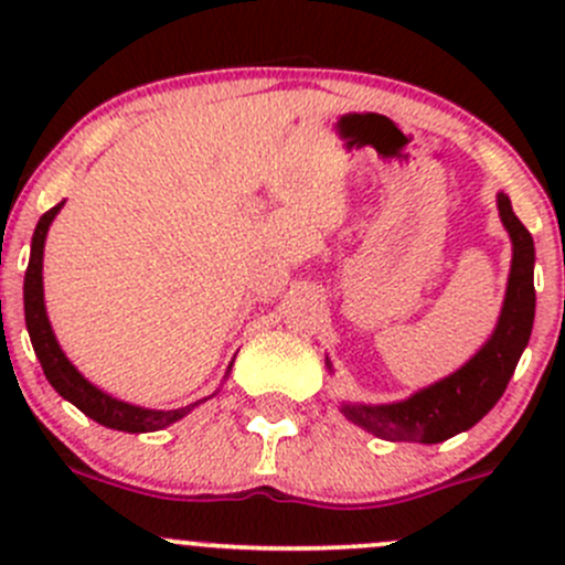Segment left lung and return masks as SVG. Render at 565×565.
I'll return each instance as SVG.
<instances>
[{"label":"left lung","mask_w":565,"mask_h":565,"mask_svg":"<svg viewBox=\"0 0 565 565\" xmlns=\"http://www.w3.org/2000/svg\"><path fill=\"white\" fill-rule=\"evenodd\" d=\"M500 221L509 230L514 259L498 328L487 344L451 377L393 404H341V413L361 429L391 443H443L476 426L498 404L530 341L535 317L533 237L511 210V199L498 193ZM330 369V363H328Z\"/></svg>","instance_id":"obj_1"}]
</instances>
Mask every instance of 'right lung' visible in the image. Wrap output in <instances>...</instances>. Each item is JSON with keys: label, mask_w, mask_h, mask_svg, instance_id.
I'll return each instance as SVG.
<instances>
[{"label": "right lung", "mask_w": 565, "mask_h": 565, "mask_svg": "<svg viewBox=\"0 0 565 565\" xmlns=\"http://www.w3.org/2000/svg\"><path fill=\"white\" fill-rule=\"evenodd\" d=\"M62 204L65 202L51 207L49 213H43V218L38 221L35 235H32L30 267H26V276H24L26 330H30L32 347H35V355L40 366H43L45 380H49L51 388L60 393L62 398L76 404L84 415L98 420L100 426H108V429L130 431V435L163 429V426L174 424V420H180L182 415L191 413L199 402L188 404V407H180V409H145V407H136V404L119 402V398L108 396V393L95 388L89 380H84L82 374H78V369L67 361L65 352L60 350V344H56V335L54 330H51L49 317H45V303H43V246H45V235H49L51 221H54V215L60 213Z\"/></svg>", "instance_id": "add662e5"}]
</instances>
